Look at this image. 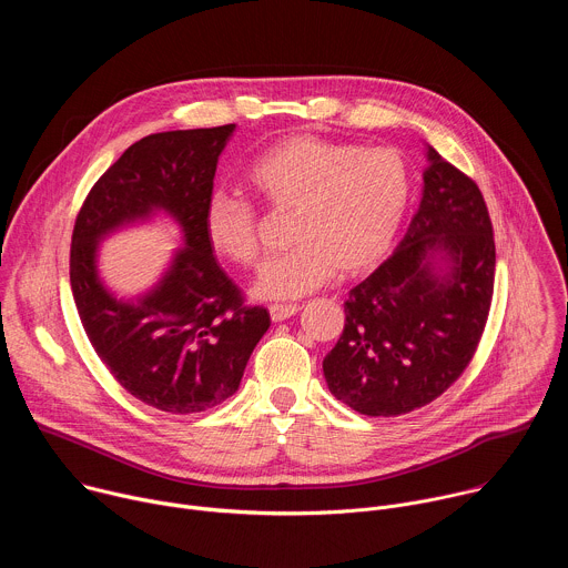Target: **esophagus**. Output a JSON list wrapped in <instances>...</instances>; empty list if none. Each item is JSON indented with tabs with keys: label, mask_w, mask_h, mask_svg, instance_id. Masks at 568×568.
Segmentation results:
<instances>
[{
	"label": "esophagus",
	"mask_w": 568,
	"mask_h": 568,
	"mask_svg": "<svg viewBox=\"0 0 568 568\" xmlns=\"http://www.w3.org/2000/svg\"><path fill=\"white\" fill-rule=\"evenodd\" d=\"M298 310H301L298 305H278V303H274V305H270V316H272L274 323H281V321L294 316Z\"/></svg>",
	"instance_id": "34e87169"
}]
</instances>
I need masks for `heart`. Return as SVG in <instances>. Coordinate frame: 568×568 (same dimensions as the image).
Returning a JSON list of instances; mask_svg holds the SVG:
<instances>
[{"label":"heart","instance_id":"obj_1","mask_svg":"<svg viewBox=\"0 0 568 568\" xmlns=\"http://www.w3.org/2000/svg\"><path fill=\"white\" fill-rule=\"evenodd\" d=\"M250 189L281 213H292L290 254L272 261L254 283L265 301L301 298L337 272L375 270L399 233L412 202V173L395 148H362L312 134L281 139L247 169ZM202 226L211 250L240 267L261 261L258 222L250 202L215 191Z\"/></svg>","mask_w":568,"mask_h":568}]
</instances>
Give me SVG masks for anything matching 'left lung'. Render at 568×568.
Returning a JSON list of instances; mask_svg holds the SVG:
<instances>
[{"instance_id": "8db88e82", "label": "left lung", "mask_w": 568, "mask_h": 568, "mask_svg": "<svg viewBox=\"0 0 568 568\" xmlns=\"http://www.w3.org/2000/svg\"><path fill=\"white\" fill-rule=\"evenodd\" d=\"M412 224L344 303L323 359L331 393L364 416H399L445 393L469 364L495 290V237L478 186L427 145Z\"/></svg>"}]
</instances>
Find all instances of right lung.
<instances>
[{"label": "right lung", "mask_w": 568, "mask_h": 568, "mask_svg": "<svg viewBox=\"0 0 568 568\" xmlns=\"http://www.w3.org/2000/svg\"><path fill=\"white\" fill-rule=\"evenodd\" d=\"M233 132L235 123L143 136L103 173L75 217L69 281L83 328L116 382L159 412L222 404L270 328V312L242 303L202 226ZM156 212L181 226L183 247L152 288L119 297L100 276V242Z\"/></svg>", "instance_id": "obj_1"}]
</instances>
